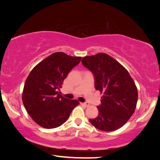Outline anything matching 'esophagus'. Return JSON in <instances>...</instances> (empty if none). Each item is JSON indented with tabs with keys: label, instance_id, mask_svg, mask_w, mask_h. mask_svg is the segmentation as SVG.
I'll use <instances>...</instances> for the list:
<instances>
[{
	"label": "esophagus",
	"instance_id": "esophagus-1",
	"mask_svg": "<svg viewBox=\"0 0 160 160\" xmlns=\"http://www.w3.org/2000/svg\"><path fill=\"white\" fill-rule=\"evenodd\" d=\"M80 104H82V105H83V106H84L85 107H88L89 106V104L88 103V102H81Z\"/></svg>",
	"mask_w": 160,
	"mask_h": 160
}]
</instances>
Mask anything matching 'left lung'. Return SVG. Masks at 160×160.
<instances>
[{
  "mask_svg": "<svg viewBox=\"0 0 160 160\" xmlns=\"http://www.w3.org/2000/svg\"><path fill=\"white\" fill-rule=\"evenodd\" d=\"M83 65L92 72L95 88L103 93L99 114L89 121L103 131H113L127 123L136 108L138 89L128 71L110 56L99 53L85 56Z\"/></svg>",
  "mask_w": 160,
  "mask_h": 160,
  "instance_id": "obj_1",
  "label": "left lung"
}]
</instances>
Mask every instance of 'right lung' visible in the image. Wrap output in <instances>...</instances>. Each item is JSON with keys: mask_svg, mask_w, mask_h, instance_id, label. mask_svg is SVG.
Segmentation results:
<instances>
[{"mask_svg": "<svg viewBox=\"0 0 160 160\" xmlns=\"http://www.w3.org/2000/svg\"><path fill=\"white\" fill-rule=\"evenodd\" d=\"M81 57L63 52L52 53L33 68L27 78L22 99L28 114L40 127L54 128L64 123L79 104L60 95L64 80Z\"/></svg>", "mask_w": 160, "mask_h": 160, "instance_id": "right-lung-1", "label": "right lung"}]
</instances>
